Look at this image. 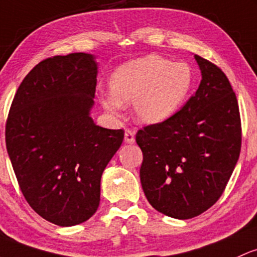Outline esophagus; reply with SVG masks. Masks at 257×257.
Masks as SVG:
<instances>
[{
	"mask_svg": "<svg viewBox=\"0 0 257 257\" xmlns=\"http://www.w3.org/2000/svg\"><path fill=\"white\" fill-rule=\"evenodd\" d=\"M124 142L126 144H133L135 142L134 132L132 129H125V133H124Z\"/></svg>",
	"mask_w": 257,
	"mask_h": 257,
	"instance_id": "obj_1",
	"label": "esophagus"
}]
</instances>
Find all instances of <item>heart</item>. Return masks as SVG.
I'll return each mask as SVG.
<instances>
[{
    "mask_svg": "<svg viewBox=\"0 0 257 257\" xmlns=\"http://www.w3.org/2000/svg\"><path fill=\"white\" fill-rule=\"evenodd\" d=\"M109 85L112 94L101 97L106 109L117 113L122 103L134 102L140 122L157 123L182 106L194 85V72L185 62L150 55L118 68Z\"/></svg>",
    "mask_w": 257,
    "mask_h": 257,
    "instance_id": "b5f03b06",
    "label": "heart"
}]
</instances>
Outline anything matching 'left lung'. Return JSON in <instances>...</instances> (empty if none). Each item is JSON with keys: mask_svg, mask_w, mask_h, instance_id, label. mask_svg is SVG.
Returning <instances> with one entry per match:
<instances>
[{"mask_svg": "<svg viewBox=\"0 0 257 257\" xmlns=\"http://www.w3.org/2000/svg\"><path fill=\"white\" fill-rule=\"evenodd\" d=\"M202 79L184 106L138 131L140 182L151 206L178 219L196 217L222 196L241 149V120L227 75L195 55Z\"/></svg>", "mask_w": 257, "mask_h": 257, "instance_id": "1", "label": "left lung"}]
</instances>
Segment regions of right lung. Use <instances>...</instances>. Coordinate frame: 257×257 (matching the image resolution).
<instances>
[{"label":"right lung","instance_id":"1","mask_svg":"<svg viewBox=\"0 0 257 257\" xmlns=\"http://www.w3.org/2000/svg\"><path fill=\"white\" fill-rule=\"evenodd\" d=\"M96 75L87 53L41 61L19 85L6 122V148L25 200L61 227L96 212L101 176L124 138L123 129L98 126L89 115Z\"/></svg>","mask_w":257,"mask_h":257}]
</instances>
